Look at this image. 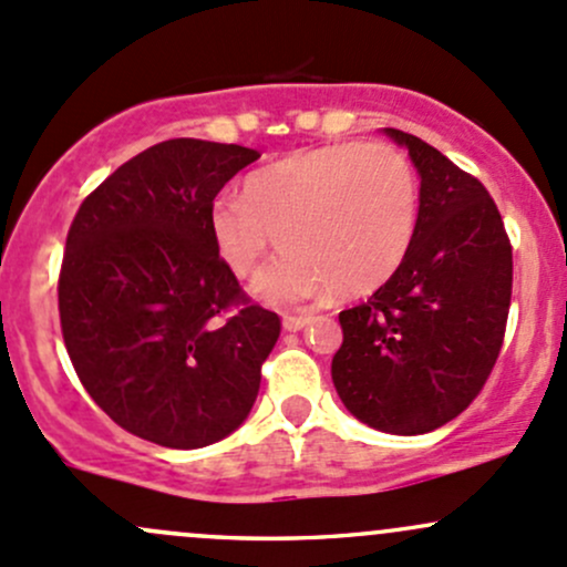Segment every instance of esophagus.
Instances as JSON below:
<instances>
[{
  "instance_id": "obj_1",
  "label": "esophagus",
  "mask_w": 567,
  "mask_h": 567,
  "mask_svg": "<svg viewBox=\"0 0 567 567\" xmlns=\"http://www.w3.org/2000/svg\"><path fill=\"white\" fill-rule=\"evenodd\" d=\"M307 323H309V315H285L282 318L285 331H301Z\"/></svg>"
}]
</instances>
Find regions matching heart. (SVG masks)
<instances>
[{"label": "heart", "instance_id": "heart-1", "mask_svg": "<svg viewBox=\"0 0 567 567\" xmlns=\"http://www.w3.org/2000/svg\"><path fill=\"white\" fill-rule=\"evenodd\" d=\"M419 225V182L385 143H329L288 154L244 178L241 198L208 206V236L236 274L258 271L274 247L288 252L255 279L271 303L363 296L408 258Z\"/></svg>", "mask_w": 567, "mask_h": 567}]
</instances>
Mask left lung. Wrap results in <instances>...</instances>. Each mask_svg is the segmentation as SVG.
<instances>
[{
	"label": "left lung",
	"mask_w": 567,
	"mask_h": 567,
	"mask_svg": "<svg viewBox=\"0 0 567 567\" xmlns=\"http://www.w3.org/2000/svg\"><path fill=\"white\" fill-rule=\"evenodd\" d=\"M419 171V225L408 258L367 301L339 312L331 380L361 424L424 434L484 389L505 337L514 255L475 176L402 130H383Z\"/></svg>",
	"instance_id": "left-lung-1"
}]
</instances>
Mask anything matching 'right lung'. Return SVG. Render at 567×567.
Wrapping results in <instances>:
<instances>
[{"instance_id":"add662e5","label":"right lung","mask_w":567,"mask_h":567,"mask_svg":"<svg viewBox=\"0 0 567 567\" xmlns=\"http://www.w3.org/2000/svg\"><path fill=\"white\" fill-rule=\"evenodd\" d=\"M260 154L174 138L83 200L59 274L64 344L89 396L127 432L204 449L247 421L279 318L249 303L208 236V206Z\"/></svg>"}]
</instances>
